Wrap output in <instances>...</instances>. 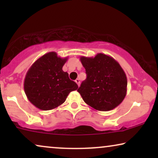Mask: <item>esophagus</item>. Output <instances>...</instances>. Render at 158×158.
Returning a JSON list of instances; mask_svg holds the SVG:
<instances>
[{"instance_id": "1", "label": "esophagus", "mask_w": 158, "mask_h": 158, "mask_svg": "<svg viewBox=\"0 0 158 158\" xmlns=\"http://www.w3.org/2000/svg\"><path fill=\"white\" fill-rule=\"evenodd\" d=\"M75 83H76L77 84V85H80V80L79 79H76V80H75Z\"/></svg>"}]
</instances>
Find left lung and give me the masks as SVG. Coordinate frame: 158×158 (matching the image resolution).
<instances>
[{"label": "left lung", "instance_id": "obj_1", "mask_svg": "<svg viewBox=\"0 0 158 158\" xmlns=\"http://www.w3.org/2000/svg\"><path fill=\"white\" fill-rule=\"evenodd\" d=\"M87 78L77 92L93 109L107 111L115 109L124 100L127 78L119 63L111 56L98 53L94 57L80 58Z\"/></svg>", "mask_w": 158, "mask_h": 158}]
</instances>
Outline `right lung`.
Instances as JSON below:
<instances>
[{
	"mask_svg": "<svg viewBox=\"0 0 158 158\" xmlns=\"http://www.w3.org/2000/svg\"><path fill=\"white\" fill-rule=\"evenodd\" d=\"M68 57L62 58L50 52L32 64L24 78V92L29 101L43 111L62 105L71 91L78 86L62 70Z\"/></svg>",
	"mask_w": 158,
	"mask_h": 158,
	"instance_id": "right-lung-1",
	"label": "right lung"
}]
</instances>
